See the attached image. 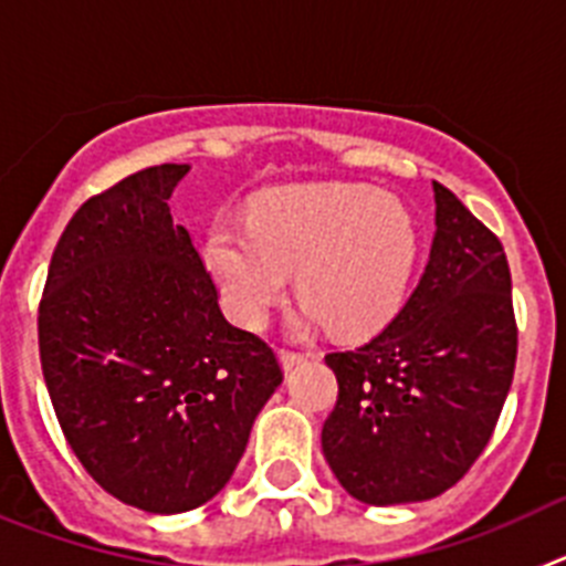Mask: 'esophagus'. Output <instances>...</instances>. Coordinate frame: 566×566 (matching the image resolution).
<instances>
[{
    "label": "esophagus",
    "mask_w": 566,
    "mask_h": 566,
    "mask_svg": "<svg viewBox=\"0 0 566 566\" xmlns=\"http://www.w3.org/2000/svg\"><path fill=\"white\" fill-rule=\"evenodd\" d=\"M308 359V354L303 352H280V365H283V371H292V368H297V365H303Z\"/></svg>",
    "instance_id": "1"
}]
</instances>
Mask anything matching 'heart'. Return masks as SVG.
Instances as JSON below:
<instances>
[{
    "label": "heart",
    "instance_id": "heart-1",
    "mask_svg": "<svg viewBox=\"0 0 566 566\" xmlns=\"http://www.w3.org/2000/svg\"><path fill=\"white\" fill-rule=\"evenodd\" d=\"M207 266L238 323L260 328L286 300L292 274L306 303L297 332L374 334L399 312L419 258V234L399 198L359 184H297L258 195L247 227L218 218Z\"/></svg>",
    "mask_w": 566,
    "mask_h": 566
}]
</instances>
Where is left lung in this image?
Here are the masks:
<instances>
[{"mask_svg":"<svg viewBox=\"0 0 566 566\" xmlns=\"http://www.w3.org/2000/svg\"><path fill=\"white\" fill-rule=\"evenodd\" d=\"M437 232L419 286L354 352L328 354L339 385L323 457L357 502H424L484 451L516 368L510 266L499 238L433 181Z\"/></svg>","mask_w":566,"mask_h":566,"instance_id":"obj_1","label":"left lung"}]
</instances>
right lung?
I'll use <instances>...</instances> for the list:
<instances>
[{
	"instance_id": "obj_1",
	"label": "right lung",
	"mask_w": 566,
	"mask_h": 566,
	"mask_svg": "<svg viewBox=\"0 0 566 566\" xmlns=\"http://www.w3.org/2000/svg\"><path fill=\"white\" fill-rule=\"evenodd\" d=\"M189 164L90 198L62 232L39 303V354L70 448L107 493L147 513L218 496L283 382L266 343L232 326L172 221Z\"/></svg>"
}]
</instances>
